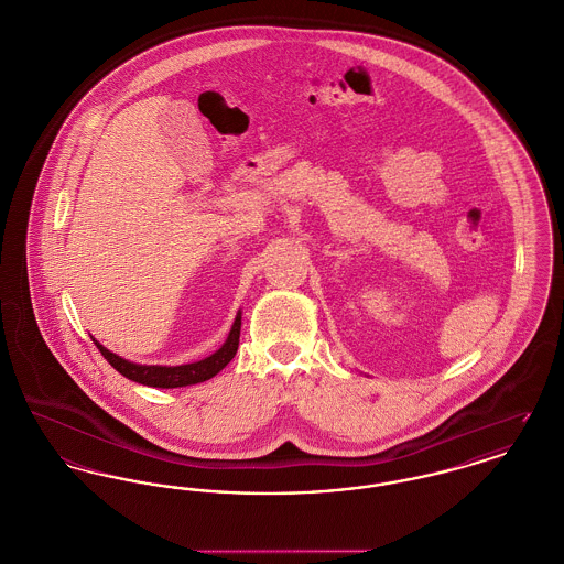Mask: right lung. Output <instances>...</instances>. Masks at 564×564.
<instances>
[{"instance_id":"obj_1","label":"right lung","mask_w":564,"mask_h":564,"mask_svg":"<svg viewBox=\"0 0 564 564\" xmlns=\"http://www.w3.org/2000/svg\"><path fill=\"white\" fill-rule=\"evenodd\" d=\"M240 326H242V311L236 313V319L231 324V330H229L225 344L218 347L215 354H210V356H206L197 362H186V365H175V367H170V365H139V362L127 360V358L113 354L111 349L100 346L96 339H94V344L100 349V354L109 360V365L132 382L143 384V387H152V389H180V387H191V384L206 382V380L215 378L220 369L227 367V362L238 351Z\"/></svg>"}]
</instances>
